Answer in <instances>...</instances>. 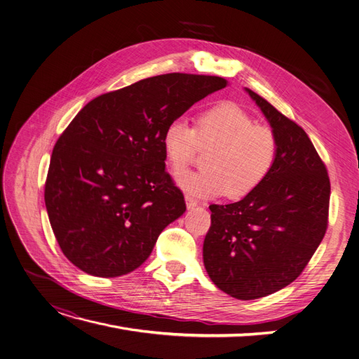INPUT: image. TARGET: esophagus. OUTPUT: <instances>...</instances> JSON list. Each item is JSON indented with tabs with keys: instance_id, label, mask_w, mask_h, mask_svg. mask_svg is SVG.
Instances as JSON below:
<instances>
[{
	"instance_id": "esophagus-1",
	"label": "esophagus",
	"mask_w": 359,
	"mask_h": 359,
	"mask_svg": "<svg viewBox=\"0 0 359 359\" xmlns=\"http://www.w3.org/2000/svg\"><path fill=\"white\" fill-rule=\"evenodd\" d=\"M184 199H186V207H188L189 210H191V208H195V207L198 205V201L194 199V198L189 196V195H186Z\"/></svg>"
}]
</instances>
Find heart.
Segmentation results:
<instances>
[{
  "label": "heart",
  "mask_w": 359,
  "mask_h": 359,
  "mask_svg": "<svg viewBox=\"0 0 359 359\" xmlns=\"http://www.w3.org/2000/svg\"><path fill=\"white\" fill-rule=\"evenodd\" d=\"M199 149L211 151L207 170L188 171L177 184L189 196L212 199L229 192L242 198L269 177L277 161L278 139L269 126L257 124L242 107L224 101L202 111L196 126L171 120L163 133V151L170 168L180 173Z\"/></svg>",
  "instance_id": "obj_1"
}]
</instances>
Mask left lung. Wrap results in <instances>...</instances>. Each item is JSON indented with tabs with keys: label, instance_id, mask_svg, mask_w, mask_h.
Segmentation results:
<instances>
[{
	"label": "left lung",
	"instance_id": "1",
	"mask_svg": "<svg viewBox=\"0 0 359 359\" xmlns=\"http://www.w3.org/2000/svg\"><path fill=\"white\" fill-rule=\"evenodd\" d=\"M278 139L269 177L243 199L210 205L204 266L214 285L236 299L274 293L296 280L321 243L329 224L330 179L305 130L258 93Z\"/></svg>",
	"mask_w": 359,
	"mask_h": 359
}]
</instances>
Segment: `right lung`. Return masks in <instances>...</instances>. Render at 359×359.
Returning <instances> with one entry per match:
<instances>
[{"label":"right lung","mask_w":359,"mask_h":359,"mask_svg":"<svg viewBox=\"0 0 359 359\" xmlns=\"http://www.w3.org/2000/svg\"><path fill=\"white\" fill-rule=\"evenodd\" d=\"M227 86L218 76L167 73L102 93L61 133L45 205L61 251L82 271L117 277L141 266L186 211L165 171L167 124Z\"/></svg>","instance_id":"right-lung-1"}]
</instances>
